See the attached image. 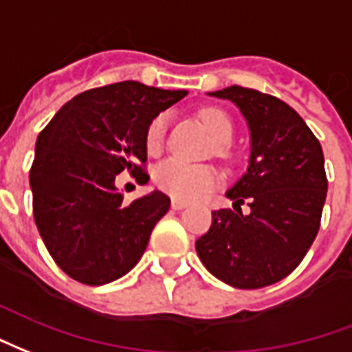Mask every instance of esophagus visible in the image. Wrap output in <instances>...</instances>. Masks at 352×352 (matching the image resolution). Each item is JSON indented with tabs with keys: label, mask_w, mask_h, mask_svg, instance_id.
I'll use <instances>...</instances> for the list:
<instances>
[{
	"label": "esophagus",
	"mask_w": 352,
	"mask_h": 352,
	"mask_svg": "<svg viewBox=\"0 0 352 352\" xmlns=\"http://www.w3.org/2000/svg\"><path fill=\"white\" fill-rule=\"evenodd\" d=\"M173 208L174 210H184V208H187V202L179 201V199H173Z\"/></svg>",
	"instance_id": "obj_1"
}]
</instances>
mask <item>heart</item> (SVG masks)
I'll return each instance as SVG.
<instances>
[{"mask_svg":"<svg viewBox=\"0 0 352 352\" xmlns=\"http://www.w3.org/2000/svg\"><path fill=\"white\" fill-rule=\"evenodd\" d=\"M201 120L208 131L219 142H229L232 137V122L230 118L219 109H202ZM166 129H168V116L159 114L150 122L146 131V148L148 151H159L165 142ZM155 184L165 193L173 195L176 199L191 201L208 193L219 182V174L212 166L195 165L179 157H170L157 165L153 173Z\"/></svg>","mask_w":352,"mask_h":352,"instance_id":"b5f03b06","label":"heart"}]
</instances>
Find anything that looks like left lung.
Instances as JSON below:
<instances>
[{"label": "left lung", "mask_w": 352, "mask_h": 352, "mask_svg": "<svg viewBox=\"0 0 352 352\" xmlns=\"http://www.w3.org/2000/svg\"><path fill=\"white\" fill-rule=\"evenodd\" d=\"M229 99L250 125V166L227 191L234 210L212 212L195 248L210 274L236 289H261L287 278L319 232L328 179L324 155L298 112L257 89L230 86ZM252 208L248 216L239 204Z\"/></svg>", "instance_id": "obj_1"}]
</instances>
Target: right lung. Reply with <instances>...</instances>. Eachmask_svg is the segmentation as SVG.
<instances>
[{"mask_svg": "<svg viewBox=\"0 0 352 352\" xmlns=\"http://www.w3.org/2000/svg\"><path fill=\"white\" fill-rule=\"evenodd\" d=\"M186 95V89L116 82L73 97L41 131L30 170L33 217L69 278L104 285L140 261L170 199L151 191L127 204L116 176L129 170L148 182V125Z\"/></svg>", "mask_w": 352, "mask_h": 352, "instance_id": "add662e5", "label": "right lung"}]
</instances>
